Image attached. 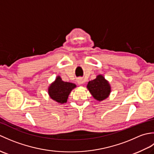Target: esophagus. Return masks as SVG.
<instances>
[{"label": "esophagus", "mask_w": 154, "mask_h": 154, "mask_svg": "<svg viewBox=\"0 0 154 154\" xmlns=\"http://www.w3.org/2000/svg\"><path fill=\"white\" fill-rule=\"evenodd\" d=\"M77 83L78 84H79V85H81V84H82L83 83V81H82V79H77Z\"/></svg>", "instance_id": "obj_1"}]
</instances>
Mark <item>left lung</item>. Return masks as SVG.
Wrapping results in <instances>:
<instances>
[{
    "label": "left lung",
    "instance_id": "obj_1",
    "mask_svg": "<svg viewBox=\"0 0 154 154\" xmlns=\"http://www.w3.org/2000/svg\"><path fill=\"white\" fill-rule=\"evenodd\" d=\"M87 88L94 99L99 101L106 99L110 93L109 83L102 75H98L95 79L89 81Z\"/></svg>",
    "mask_w": 154,
    "mask_h": 154
}]
</instances>
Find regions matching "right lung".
I'll return each instance as SVG.
<instances>
[{
	"instance_id": "obj_1",
	"label": "right lung",
	"mask_w": 154,
	"mask_h": 154,
	"mask_svg": "<svg viewBox=\"0 0 154 154\" xmlns=\"http://www.w3.org/2000/svg\"><path fill=\"white\" fill-rule=\"evenodd\" d=\"M76 87L75 84L68 82H64L59 76L49 87L48 92L52 99L57 103L63 104L67 102L69 94L71 90Z\"/></svg>"
}]
</instances>
